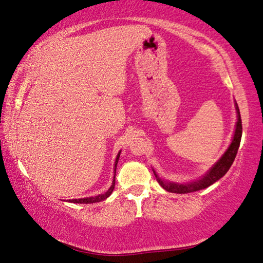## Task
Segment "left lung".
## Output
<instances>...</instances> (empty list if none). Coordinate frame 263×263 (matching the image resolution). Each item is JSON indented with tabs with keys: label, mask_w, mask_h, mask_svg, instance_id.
I'll return each instance as SVG.
<instances>
[{
	"label": "left lung",
	"mask_w": 263,
	"mask_h": 263,
	"mask_svg": "<svg viewBox=\"0 0 263 263\" xmlns=\"http://www.w3.org/2000/svg\"><path fill=\"white\" fill-rule=\"evenodd\" d=\"M236 111H237V122H236V129L234 133V138L231 141L229 148H228L226 153L222 155L218 161H217L210 170L208 171V173L205 174L203 178H200L199 180L187 182V184H179V182H168L163 179L159 178L157 172L153 170L154 176L157 178V181L160 184L161 187H163L166 191L172 192V193H190L199 191V190L206 189L209 186L214 184L217 180H219L223 176H226V173L229 171V168L233 165L234 160L237 154L239 143H241L242 138V121H241V114H239L238 105L236 103Z\"/></svg>",
	"instance_id": "8db88e82"
}]
</instances>
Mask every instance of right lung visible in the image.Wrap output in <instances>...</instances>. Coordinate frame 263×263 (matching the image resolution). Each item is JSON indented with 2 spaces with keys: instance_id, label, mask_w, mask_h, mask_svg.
Masks as SVG:
<instances>
[{
  "instance_id": "1",
  "label": "right lung",
  "mask_w": 263,
  "mask_h": 263,
  "mask_svg": "<svg viewBox=\"0 0 263 263\" xmlns=\"http://www.w3.org/2000/svg\"><path fill=\"white\" fill-rule=\"evenodd\" d=\"M120 154L121 152H119V154H117V158H116V161H115V172H114V179H112V184L110 186V189L106 191L105 193H102V195H98L96 197H87V198H81V199H68L70 203H78V204H92V203H98V201H102L108 198L110 195H111L114 189H115V176H116V166H117V162H119V158H120Z\"/></svg>"
}]
</instances>
